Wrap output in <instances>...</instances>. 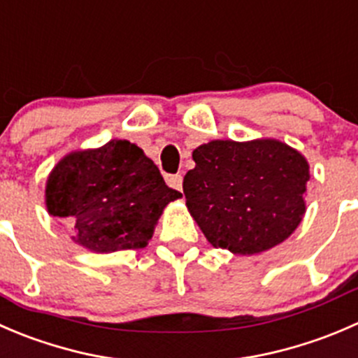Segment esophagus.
Listing matches in <instances>:
<instances>
[{
    "instance_id": "esophagus-1",
    "label": "esophagus",
    "mask_w": 358,
    "mask_h": 358,
    "mask_svg": "<svg viewBox=\"0 0 358 358\" xmlns=\"http://www.w3.org/2000/svg\"><path fill=\"white\" fill-rule=\"evenodd\" d=\"M169 186L174 187V189H182V176L180 174H172L167 176Z\"/></svg>"
}]
</instances>
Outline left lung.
<instances>
[{
  "mask_svg": "<svg viewBox=\"0 0 358 358\" xmlns=\"http://www.w3.org/2000/svg\"><path fill=\"white\" fill-rule=\"evenodd\" d=\"M182 191L208 242L235 254H257L284 242L301 222L310 167L273 139L212 141L193 151Z\"/></svg>",
  "mask_w": 358,
  "mask_h": 358,
  "instance_id": "1",
  "label": "left lung"
}]
</instances>
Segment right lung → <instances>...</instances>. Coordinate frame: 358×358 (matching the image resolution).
Returning a JSON list of instances; mask_svg holds the SVG:
<instances>
[{"instance_id":"add662e5","label":"right lung","mask_w":358,"mask_h":358,"mask_svg":"<svg viewBox=\"0 0 358 358\" xmlns=\"http://www.w3.org/2000/svg\"><path fill=\"white\" fill-rule=\"evenodd\" d=\"M52 215L73 224L74 242L95 252L143 249L165 205L182 196L129 141L67 155L47 182Z\"/></svg>"}]
</instances>
